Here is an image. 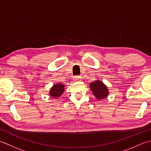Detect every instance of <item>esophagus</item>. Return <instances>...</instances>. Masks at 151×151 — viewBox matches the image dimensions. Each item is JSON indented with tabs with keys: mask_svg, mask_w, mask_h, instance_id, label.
I'll return each mask as SVG.
<instances>
[{
	"mask_svg": "<svg viewBox=\"0 0 151 151\" xmlns=\"http://www.w3.org/2000/svg\"><path fill=\"white\" fill-rule=\"evenodd\" d=\"M81 79V76H79V75H76L75 76V77H74V80L76 81H80V80Z\"/></svg>",
	"mask_w": 151,
	"mask_h": 151,
	"instance_id": "1",
	"label": "esophagus"
}]
</instances>
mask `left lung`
<instances>
[{
  "mask_svg": "<svg viewBox=\"0 0 151 151\" xmlns=\"http://www.w3.org/2000/svg\"><path fill=\"white\" fill-rule=\"evenodd\" d=\"M90 89L97 99H105L108 95V89L101 81H97L91 82Z\"/></svg>",
  "mask_w": 151,
  "mask_h": 151,
  "instance_id": "left-lung-1",
  "label": "left lung"
}]
</instances>
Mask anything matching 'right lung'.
<instances>
[{
  "instance_id": "add662e5",
  "label": "right lung",
  "mask_w": 151,
  "mask_h": 151,
  "mask_svg": "<svg viewBox=\"0 0 151 151\" xmlns=\"http://www.w3.org/2000/svg\"><path fill=\"white\" fill-rule=\"evenodd\" d=\"M64 91V86L62 84H54L51 88L50 95L52 97H58L62 95Z\"/></svg>"
}]
</instances>
